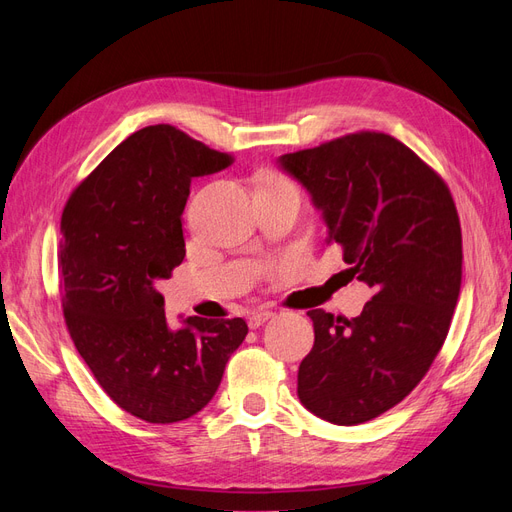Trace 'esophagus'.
Listing matches in <instances>:
<instances>
[{"instance_id":"34e87169","label":"esophagus","mask_w":512,"mask_h":512,"mask_svg":"<svg viewBox=\"0 0 512 512\" xmlns=\"http://www.w3.org/2000/svg\"><path fill=\"white\" fill-rule=\"evenodd\" d=\"M273 316V312L269 309H258V312H252L250 318H247V324H250V329H258L262 322H267Z\"/></svg>"}]
</instances>
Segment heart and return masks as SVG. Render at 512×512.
I'll return each instance as SVG.
<instances>
[{
  "instance_id": "heart-1",
  "label": "heart",
  "mask_w": 512,
  "mask_h": 512,
  "mask_svg": "<svg viewBox=\"0 0 512 512\" xmlns=\"http://www.w3.org/2000/svg\"><path fill=\"white\" fill-rule=\"evenodd\" d=\"M262 188H277V190H294V192H299L297 183H294L292 179H288L282 173H269Z\"/></svg>"
}]
</instances>
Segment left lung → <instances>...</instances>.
<instances>
[{
  "instance_id": "obj_1",
  "label": "left lung",
  "mask_w": 512,
  "mask_h": 512,
  "mask_svg": "<svg viewBox=\"0 0 512 512\" xmlns=\"http://www.w3.org/2000/svg\"><path fill=\"white\" fill-rule=\"evenodd\" d=\"M280 162L322 209L350 280L374 290L350 320L307 312L314 346L299 365V399L329 423H367L414 391L451 329L463 258L455 200L384 132H352Z\"/></svg>"
}]
</instances>
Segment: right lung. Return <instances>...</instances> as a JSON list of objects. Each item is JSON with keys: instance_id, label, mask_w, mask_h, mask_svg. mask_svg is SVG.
Returning <instances> with one entry per match:
<instances>
[{"instance_id": "add662e5", "label": "right lung", "mask_w": 512, "mask_h": 512, "mask_svg": "<svg viewBox=\"0 0 512 512\" xmlns=\"http://www.w3.org/2000/svg\"><path fill=\"white\" fill-rule=\"evenodd\" d=\"M158 123L117 145L72 190L61 213L59 292L72 342L115 404L147 423L203 410L247 335L243 318L190 316L168 329L153 288L185 256L181 215L192 177L232 164Z\"/></svg>"}]
</instances>
